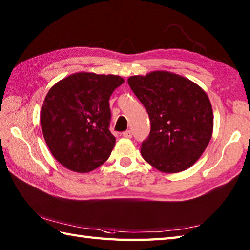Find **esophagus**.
<instances>
[{"label": "esophagus", "mask_w": 250, "mask_h": 250, "mask_svg": "<svg viewBox=\"0 0 250 250\" xmlns=\"http://www.w3.org/2000/svg\"><path fill=\"white\" fill-rule=\"evenodd\" d=\"M122 135H124L125 137H126V139H131V137H132V132L130 130H126V131L124 132V133H122Z\"/></svg>", "instance_id": "esophagus-1"}]
</instances>
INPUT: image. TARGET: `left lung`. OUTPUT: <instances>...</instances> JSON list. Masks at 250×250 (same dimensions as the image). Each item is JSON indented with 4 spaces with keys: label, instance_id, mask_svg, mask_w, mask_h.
<instances>
[{
    "label": "left lung",
    "instance_id": "left-lung-1",
    "mask_svg": "<svg viewBox=\"0 0 250 250\" xmlns=\"http://www.w3.org/2000/svg\"><path fill=\"white\" fill-rule=\"evenodd\" d=\"M128 83L145 106L151 124L141 147L145 161L164 173L193 166L213 134V108L204 90L166 71L131 76Z\"/></svg>",
    "mask_w": 250,
    "mask_h": 250
}]
</instances>
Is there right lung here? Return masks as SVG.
Instances as JSON below:
<instances>
[{"label":"right lung","instance_id":"right-lung-1","mask_svg":"<svg viewBox=\"0 0 250 250\" xmlns=\"http://www.w3.org/2000/svg\"><path fill=\"white\" fill-rule=\"evenodd\" d=\"M125 79L76 73L52 86L41 110L44 139L58 162L88 173L107 160L116 139L109 131V98Z\"/></svg>","mask_w":250,"mask_h":250}]
</instances>
